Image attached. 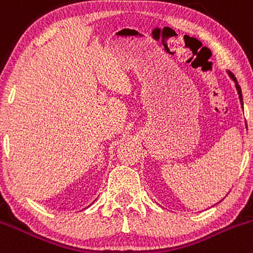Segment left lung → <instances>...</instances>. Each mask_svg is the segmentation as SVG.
I'll return each instance as SVG.
<instances>
[{
    "mask_svg": "<svg viewBox=\"0 0 253 253\" xmlns=\"http://www.w3.org/2000/svg\"><path fill=\"white\" fill-rule=\"evenodd\" d=\"M228 74H229V76H230V78L233 79V81L235 82L236 91H238V94H239V98H240L241 105H243V93H241V88H240V86H239V84H238V81H236V78H235V76H234V74L230 73V71H228Z\"/></svg>",
    "mask_w": 253,
    "mask_h": 253,
    "instance_id": "obj_1",
    "label": "left lung"
}]
</instances>
